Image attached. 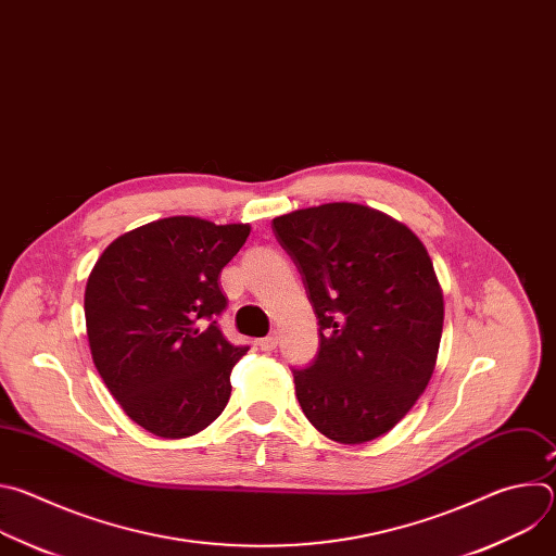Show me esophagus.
Instances as JSON below:
<instances>
[{"instance_id":"1","label":"esophagus","mask_w":556,"mask_h":556,"mask_svg":"<svg viewBox=\"0 0 556 556\" xmlns=\"http://www.w3.org/2000/svg\"><path fill=\"white\" fill-rule=\"evenodd\" d=\"M257 345H260V350H262V352H273V350L277 348V334H268V337L260 339V341H257Z\"/></svg>"}]
</instances>
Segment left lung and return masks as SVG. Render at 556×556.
<instances>
[{"label":"left lung","mask_w":556,"mask_h":556,"mask_svg":"<svg viewBox=\"0 0 556 556\" xmlns=\"http://www.w3.org/2000/svg\"><path fill=\"white\" fill-rule=\"evenodd\" d=\"M319 326V350L292 369L305 418L363 444L399 425L427 389L444 303L418 237L363 204L332 202L273 219Z\"/></svg>","instance_id":"obj_1"}]
</instances>
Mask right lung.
I'll use <instances>...</instances> for the list:
<instances>
[{
	"instance_id": "obj_1",
	"label": "right lung",
	"mask_w": 556,
	"mask_h": 556,
	"mask_svg": "<svg viewBox=\"0 0 556 556\" xmlns=\"http://www.w3.org/2000/svg\"><path fill=\"white\" fill-rule=\"evenodd\" d=\"M251 226L178 215L121 235L86 288L94 365L123 412L161 438L206 429L230 399V369L249 345H232L222 268Z\"/></svg>"
}]
</instances>
